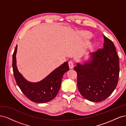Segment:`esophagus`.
Returning a JSON list of instances; mask_svg holds the SVG:
<instances>
[{
	"mask_svg": "<svg viewBox=\"0 0 126 126\" xmlns=\"http://www.w3.org/2000/svg\"><path fill=\"white\" fill-rule=\"evenodd\" d=\"M68 64H69V67L70 69H72V68H74V63L72 60H70V61H69V62H68Z\"/></svg>",
	"mask_w": 126,
	"mask_h": 126,
	"instance_id": "34e87169",
	"label": "esophagus"
}]
</instances>
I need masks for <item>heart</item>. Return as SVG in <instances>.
Here are the masks:
<instances>
[{"mask_svg": "<svg viewBox=\"0 0 126 126\" xmlns=\"http://www.w3.org/2000/svg\"><path fill=\"white\" fill-rule=\"evenodd\" d=\"M80 35L82 37L86 38H88L91 37V33L89 32H82L80 33Z\"/></svg>", "mask_w": 126, "mask_h": 126, "instance_id": "b5f03b06", "label": "heart"}]
</instances>
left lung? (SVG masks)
Returning a JSON list of instances; mask_svg holds the SVG:
<instances>
[{"mask_svg":"<svg viewBox=\"0 0 126 126\" xmlns=\"http://www.w3.org/2000/svg\"><path fill=\"white\" fill-rule=\"evenodd\" d=\"M104 37V47L94 52L91 61L81 65L77 63V87L86 99L100 102L111 94L118 82L119 57L112 41Z\"/></svg>","mask_w":126,"mask_h":126,"instance_id":"obj_1","label":"left lung"}]
</instances>
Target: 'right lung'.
I'll return each instance as SVG.
<instances>
[{"mask_svg":"<svg viewBox=\"0 0 126 126\" xmlns=\"http://www.w3.org/2000/svg\"><path fill=\"white\" fill-rule=\"evenodd\" d=\"M17 46L13 55L14 76L18 86L29 100L36 103H44L54 99L60 88L63 74L69 70L68 62L64 63L44 79L38 82H30L19 72L16 66Z\"/></svg>","mask_w":126,"mask_h":126,"instance_id":"right-lung-1","label":"right lung"}]
</instances>
